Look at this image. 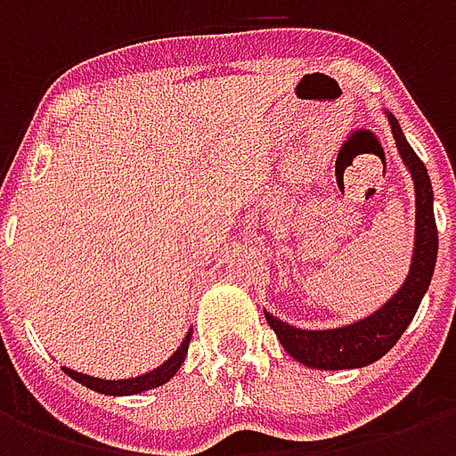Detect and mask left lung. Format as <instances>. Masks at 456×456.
I'll return each mask as SVG.
<instances>
[{
  "label": "left lung",
  "instance_id": "obj_1",
  "mask_svg": "<svg viewBox=\"0 0 456 456\" xmlns=\"http://www.w3.org/2000/svg\"><path fill=\"white\" fill-rule=\"evenodd\" d=\"M391 124L393 139L398 146L405 168L411 170L412 185H415V248H412L411 271L405 283L398 288V293L383 303L373 315L363 317L354 325L337 327V330H300L278 320L271 313L266 322L296 362L325 369V371H339V369H362L369 363L379 362L393 344L401 339L405 327L420 307L422 296L428 293L437 261V224H435V209H432V183L425 163L418 159V153L403 136L398 119L391 112H386Z\"/></svg>",
  "mask_w": 456,
  "mask_h": 456
}]
</instances>
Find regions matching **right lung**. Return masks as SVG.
<instances>
[{"instance_id": "1", "label": "right lung", "mask_w": 456, "mask_h": 456, "mask_svg": "<svg viewBox=\"0 0 456 456\" xmlns=\"http://www.w3.org/2000/svg\"><path fill=\"white\" fill-rule=\"evenodd\" d=\"M190 337H192V330H190L185 339L180 342V346L173 352L168 362H163L160 366H156L153 371L143 373V376H136V379H119V381H104V379H94V376H87V373H77L73 369H65L63 371L75 379L77 383H83L87 388H93L97 393H104V395H134V393L151 391V388H159L166 381H170L175 373H178L180 363L185 362V354H188Z\"/></svg>"}]
</instances>
